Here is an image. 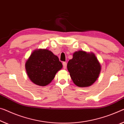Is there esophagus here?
<instances>
[{"instance_id":"obj_1","label":"esophagus","mask_w":124,"mask_h":124,"mask_svg":"<svg viewBox=\"0 0 124 124\" xmlns=\"http://www.w3.org/2000/svg\"><path fill=\"white\" fill-rule=\"evenodd\" d=\"M63 67L64 69H66L67 67V63L66 62H63Z\"/></svg>"}]
</instances>
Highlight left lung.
Segmentation results:
<instances>
[{"instance_id":"8db88e82","label":"left lung","mask_w":124,"mask_h":124,"mask_svg":"<svg viewBox=\"0 0 124 124\" xmlns=\"http://www.w3.org/2000/svg\"><path fill=\"white\" fill-rule=\"evenodd\" d=\"M67 69L74 83L80 87L91 85L99 76L101 66L93 53L76 52L67 63Z\"/></svg>"}]
</instances>
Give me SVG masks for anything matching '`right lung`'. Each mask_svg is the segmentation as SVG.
Segmentation results:
<instances>
[{"mask_svg":"<svg viewBox=\"0 0 124 124\" xmlns=\"http://www.w3.org/2000/svg\"><path fill=\"white\" fill-rule=\"evenodd\" d=\"M29 78L33 83L45 86L51 82L56 73L62 68L58 57L48 50H35L25 63Z\"/></svg>","mask_w":124,"mask_h":124,"instance_id":"obj_1","label":"right lung"}]
</instances>
